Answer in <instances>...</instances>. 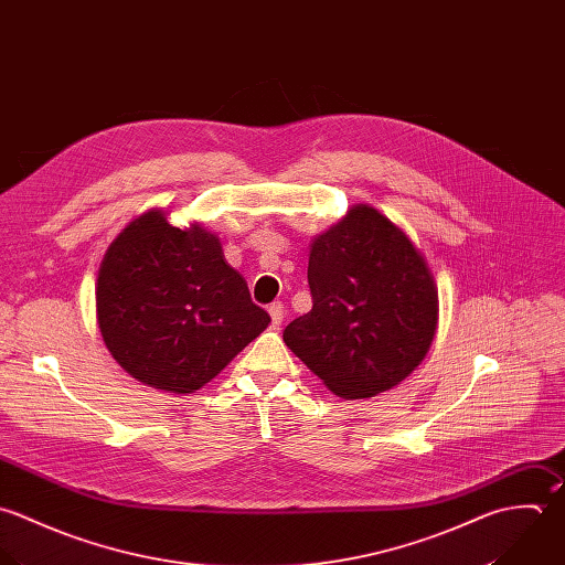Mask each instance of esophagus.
I'll use <instances>...</instances> for the list:
<instances>
[{
    "instance_id": "obj_1",
    "label": "esophagus",
    "mask_w": 565,
    "mask_h": 565,
    "mask_svg": "<svg viewBox=\"0 0 565 565\" xmlns=\"http://www.w3.org/2000/svg\"><path fill=\"white\" fill-rule=\"evenodd\" d=\"M269 316H271V324L278 327L282 320H285V305L282 302H274L269 307Z\"/></svg>"
}]
</instances>
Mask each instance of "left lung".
I'll return each instance as SVG.
<instances>
[{
	"mask_svg": "<svg viewBox=\"0 0 565 565\" xmlns=\"http://www.w3.org/2000/svg\"><path fill=\"white\" fill-rule=\"evenodd\" d=\"M313 309L282 340L342 398H369L409 375L438 324V289L423 254L373 205L360 203L309 254Z\"/></svg>",
	"mask_w": 565,
	"mask_h": 565,
	"instance_id": "obj_1",
	"label": "left lung"
}]
</instances>
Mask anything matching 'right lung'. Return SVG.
Returning a JSON list of instances; mask_svg holds the SVG:
<instances>
[{
  "label": "right lung",
  "mask_w": 565,
  "mask_h": 565,
  "mask_svg": "<svg viewBox=\"0 0 565 565\" xmlns=\"http://www.w3.org/2000/svg\"><path fill=\"white\" fill-rule=\"evenodd\" d=\"M96 318L111 358L151 387L190 394L269 324L216 234L180 230L164 210L131 221L96 280Z\"/></svg>",
  "instance_id": "add662e5"
}]
</instances>
